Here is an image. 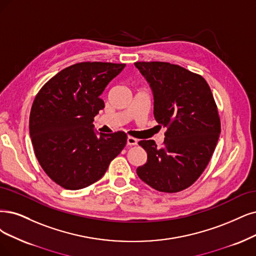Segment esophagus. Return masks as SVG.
<instances>
[{"mask_svg": "<svg viewBox=\"0 0 256 256\" xmlns=\"http://www.w3.org/2000/svg\"><path fill=\"white\" fill-rule=\"evenodd\" d=\"M137 144H138V140L136 138L130 137V136L128 137V140H126V144L128 146H136Z\"/></svg>", "mask_w": 256, "mask_h": 256, "instance_id": "esophagus-1", "label": "esophagus"}]
</instances>
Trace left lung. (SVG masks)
Instances as JSON below:
<instances>
[{
	"label": "left lung",
	"instance_id": "obj_1",
	"mask_svg": "<svg viewBox=\"0 0 256 256\" xmlns=\"http://www.w3.org/2000/svg\"><path fill=\"white\" fill-rule=\"evenodd\" d=\"M154 97V117L166 128L164 146L141 140L146 162L137 168L141 180L160 192L192 186L209 164L220 134L211 88L202 76L166 62H136Z\"/></svg>",
	"mask_w": 256,
	"mask_h": 256
}]
</instances>
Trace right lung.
Returning a JSON list of instances; mask_svg holds the SVG:
<instances>
[{"label": "right lung", "instance_id": "add662e5", "mask_svg": "<svg viewBox=\"0 0 256 256\" xmlns=\"http://www.w3.org/2000/svg\"><path fill=\"white\" fill-rule=\"evenodd\" d=\"M124 68L108 62L74 64L38 92L30 134L38 162L56 184L68 190L92 184L126 146V133L98 134L92 124L104 108L101 94Z\"/></svg>", "mask_w": 256, "mask_h": 256}]
</instances>
